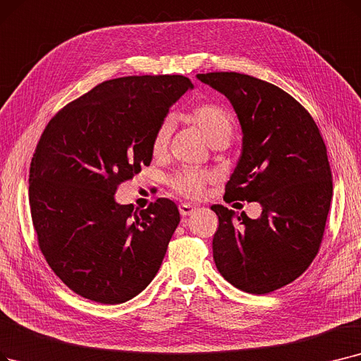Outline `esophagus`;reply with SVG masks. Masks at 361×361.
Segmentation results:
<instances>
[{
	"label": "esophagus",
	"instance_id": "1",
	"mask_svg": "<svg viewBox=\"0 0 361 361\" xmlns=\"http://www.w3.org/2000/svg\"><path fill=\"white\" fill-rule=\"evenodd\" d=\"M178 209H180V214H181L183 216L192 215V214L196 211V208H195L193 205H190V203H181V205L178 207Z\"/></svg>",
	"mask_w": 361,
	"mask_h": 361
}]
</instances>
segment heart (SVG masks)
<instances>
[{"label": "heart", "mask_w": 361, "mask_h": 361, "mask_svg": "<svg viewBox=\"0 0 361 361\" xmlns=\"http://www.w3.org/2000/svg\"><path fill=\"white\" fill-rule=\"evenodd\" d=\"M187 121H190L195 127L200 131L203 138L212 146L214 143L219 142V140H226L231 137L234 121L231 114L226 107L215 104V103H202L190 109V112L185 115ZM172 134V122L169 119H165L161 122V125L156 128L153 138H152V153L156 158L162 156L166 149L169 138ZM211 180V176L205 171L197 169H184L172 180V189L178 192L180 195L197 199L205 192V187L208 181Z\"/></svg>", "instance_id": "1"}]
</instances>
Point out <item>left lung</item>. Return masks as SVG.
<instances>
[{
    "instance_id": "8db88e82",
    "label": "left lung",
    "mask_w": 361,
    "mask_h": 361,
    "mask_svg": "<svg viewBox=\"0 0 361 361\" xmlns=\"http://www.w3.org/2000/svg\"><path fill=\"white\" fill-rule=\"evenodd\" d=\"M196 78L228 99L242 128L226 196L262 208L252 219L211 207L219 221L215 265L238 289L270 293L300 277L319 252L334 190L324 142L314 119L279 87L238 72Z\"/></svg>"
}]
</instances>
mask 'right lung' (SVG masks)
<instances>
[{
	"label": "right lung",
	"instance_id": "obj_1",
	"mask_svg": "<svg viewBox=\"0 0 361 361\" xmlns=\"http://www.w3.org/2000/svg\"><path fill=\"white\" fill-rule=\"evenodd\" d=\"M193 84L181 75L104 81L47 125L29 169V202L42 254L75 293L122 304L158 273L180 212L169 199L121 205L116 187L152 162V138Z\"/></svg>",
	"mask_w": 361,
	"mask_h": 361
}]
</instances>
